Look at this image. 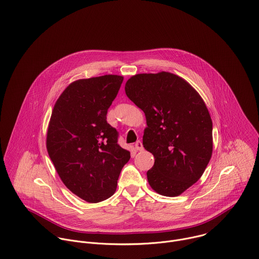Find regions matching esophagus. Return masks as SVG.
I'll return each mask as SVG.
<instances>
[{
    "instance_id": "obj_1",
    "label": "esophagus",
    "mask_w": 259,
    "mask_h": 259,
    "mask_svg": "<svg viewBox=\"0 0 259 259\" xmlns=\"http://www.w3.org/2000/svg\"><path fill=\"white\" fill-rule=\"evenodd\" d=\"M135 149L138 150V151L143 150V144H142V142H141L140 140H138V141L135 143Z\"/></svg>"
}]
</instances>
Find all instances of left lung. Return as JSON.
<instances>
[{
  "label": "left lung",
  "mask_w": 259,
  "mask_h": 259,
  "mask_svg": "<svg viewBox=\"0 0 259 259\" xmlns=\"http://www.w3.org/2000/svg\"><path fill=\"white\" fill-rule=\"evenodd\" d=\"M127 97L146 117L143 146L155 158L150 187L177 197L197 183L213 151V124L201 96L170 72L140 73L125 84Z\"/></svg>",
  "instance_id": "1"
}]
</instances>
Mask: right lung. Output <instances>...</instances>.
<instances>
[{
  "mask_svg": "<svg viewBox=\"0 0 259 259\" xmlns=\"http://www.w3.org/2000/svg\"><path fill=\"white\" fill-rule=\"evenodd\" d=\"M123 76L108 74L70 83L56 101L47 131L49 157L65 187L89 203L114 195L130 152L107 122Z\"/></svg>",
  "mask_w": 259,
  "mask_h": 259,
  "instance_id": "add662e5",
  "label": "right lung"
}]
</instances>
